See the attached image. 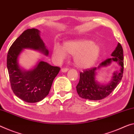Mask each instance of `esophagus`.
<instances>
[{"mask_svg":"<svg viewBox=\"0 0 134 134\" xmlns=\"http://www.w3.org/2000/svg\"><path fill=\"white\" fill-rule=\"evenodd\" d=\"M68 69H69L68 68H63L61 69V71L62 72H66L68 71Z\"/></svg>","mask_w":134,"mask_h":134,"instance_id":"34e87169","label":"esophagus"}]
</instances>
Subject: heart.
Returning <instances> with one entry per match:
<instances>
[{"label":"heart","mask_w":134,"mask_h":134,"mask_svg":"<svg viewBox=\"0 0 134 134\" xmlns=\"http://www.w3.org/2000/svg\"><path fill=\"white\" fill-rule=\"evenodd\" d=\"M100 47L96 43L88 40H72L65 42L62 47L55 44L53 47V56L59 61L66 58V54L74 55L75 65L87 68L94 64L100 54Z\"/></svg>","instance_id":"obj_1"}]
</instances>
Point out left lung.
<instances>
[{"label":"left lung","instance_id":"1","mask_svg":"<svg viewBox=\"0 0 134 134\" xmlns=\"http://www.w3.org/2000/svg\"><path fill=\"white\" fill-rule=\"evenodd\" d=\"M113 57L103 62L97 67L84 69L80 73V81L76 86L77 93L80 97L92 100L102 99L108 96L114 90L123 77L124 63H123V51L122 47L119 43L116 50L111 54ZM112 61H117L121 66L119 72L114 73L110 83L107 85H100L95 81L96 71L101 66H105Z\"/></svg>","mask_w":134,"mask_h":134}]
</instances>
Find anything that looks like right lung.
<instances>
[{"label": "right lung", "instance_id": "obj_1", "mask_svg": "<svg viewBox=\"0 0 134 134\" xmlns=\"http://www.w3.org/2000/svg\"><path fill=\"white\" fill-rule=\"evenodd\" d=\"M36 29H28L16 39L10 47L7 55V68L14 93L26 102L42 100L48 95L54 78L60 68L41 61L31 71H22L17 59L23 48H32L48 54Z\"/></svg>", "mask_w": 134, "mask_h": 134}]
</instances>
